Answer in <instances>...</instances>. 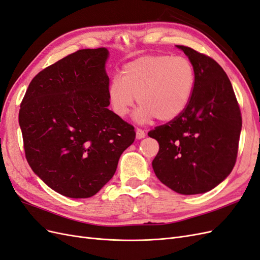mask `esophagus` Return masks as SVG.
Returning a JSON list of instances; mask_svg holds the SVG:
<instances>
[{"label": "esophagus", "mask_w": 260, "mask_h": 260, "mask_svg": "<svg viewBox=\"0 0 260 260\" xmlns=\"http://www.w3.org/2000/svg\"><path fill=\"white\" fill-rule=\"evenodd\" d=\"M136 133H137L136 137H137L138 140H141V139H143L145 137V132L142 129H137Z\"/></svg>", "instance_id": "1"}]
</instances>
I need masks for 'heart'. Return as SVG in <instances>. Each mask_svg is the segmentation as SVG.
Instances as JSON below:
<instances>
[{
    "mask_svg": "<svg viewBox=\"0 0 260 260\" xmlns=\"http://www.w3.org/2000/svg\"><path fill=\"white\" fill-rule=\"evenodd\" d=\"M194 85L195 70L187 58L167 54L146 55L124 65L121 78H113L108 99L119 117L129 114L137 96L139 121H151L155 117L170 121L185 111Z\"/></svg>",
    "mask_w": 260,
    "mask_h": 260,
    "instance_id": "1",
    "label": "heart"
}]
</instances>
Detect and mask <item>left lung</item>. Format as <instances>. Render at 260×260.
<instances>
[{"instance_id": "left-lung-1", "label": "left lung", "mask_w": 260, "mask_h": 260, "mask_svg": "<svg viewBox=\"0 0 260 260\" xmlns=\"http://www.w3.org/2000/svg\"><path fill=\"white\" fill-rule=\"evenodd\" d=\"M195 70L190 103L176 119L148 132L159 151L152 165L165 185L184 195L210 191L237 161L242 116L222 67L205 54L177 45Z\"/></svg>"}]
</instances>
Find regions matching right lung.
<instances>
[{"label": "right lung", "instance_id": "obj_1", "mask_svg": "<svg viewBox=\"0 0 260 260\" xmlns=\"http://www.w3.org/2000/svg\"><path fill=\"white\" fill-rule=\"evenodd\" d=\"M105 48L79 50L31 80L19 109L27 161L52 190L72 199L96 194L136 139L109 111Z\"/></svg>", "mask_w": 260, "mask_h": 260}]
</instances>
